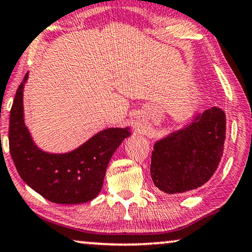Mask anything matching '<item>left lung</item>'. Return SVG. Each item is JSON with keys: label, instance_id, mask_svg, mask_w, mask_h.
Masks as SVG:
<instances>
[{"label": "left lung", "instance_id": "obj_1", "mask_svg": "<svg viewBox=\"0 0 252 252\" xmlns=\"http://www.w3.org/2000/svg\"><path fill=\"white\" fill-rule=\"evenodd\" d=\"M225 114L212 107L184 128L158 141L151 158V178L169 195L192 192L218 169L225 141Z\"/></svg>", "mask_w": 252, "mask_h": 252}]
</instances>
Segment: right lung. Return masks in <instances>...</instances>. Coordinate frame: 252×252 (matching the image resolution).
<instances>
[{
	"label": "right lung",
	"mask_w": 252,
	"mask_h": 252,
	"mask_svg": "<svg viewBox=\"0 0 252 252\" xmlns=\"http://www.w3.org/2000/svg\"><path fill=\"white\" fill-rule=\"evenodd\" d=\"M19 86L10 111V153L21 179L44 198L56 204H81L99 195L111 157L129 127L107 128L67 153H49L34 144L23 117V88Z\"/></svg>",
	"instance_id": "add662e5"
}]
</instances>
